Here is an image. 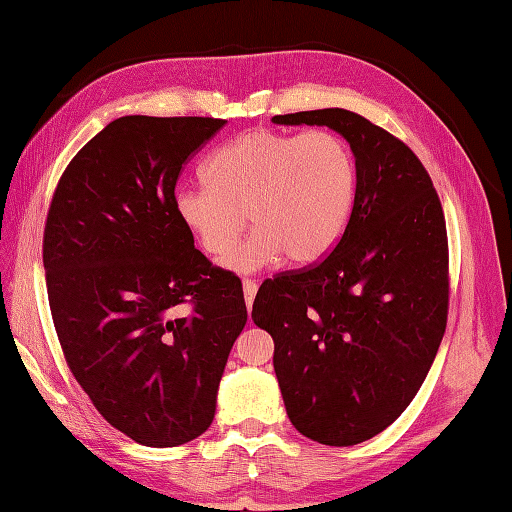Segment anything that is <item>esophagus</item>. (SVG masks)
<instances>
[{"instance_id":"34e87169","label":"esophagus","mask_w":512,"mask_h":512,"mask_svg":"<svg viewBox=\"0 0 512 512\" xmlns=\"http://www.w3.org/2000/svg\"><path fill=\"white\" fill-rule=\"evenodd\" d=\"M242 288H244V301H246V307L251 310L253 307V301H255V294H257V283L251 281V279H244L242 281Z\"/></svg>"}]
</instances>
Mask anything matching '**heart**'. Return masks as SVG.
I'll return each mask as SVG.
<instances>
[{
	"label": "heart",
	"instance_id": "1",
	"mask_svg": "<svg viewBox=\"0 0 512 512\" xmlns=\"http://www.w3.org/2000/svg\"><path fill=\"white\" fill-rule=\"evenodd\" d=\"M205 176L209 185L176 187L174 216L202 251L220 257L248 215L254 233L224 259L235 272H255L283 255L296 266L325 257L347 229L358 189L349 144L323 128L251 130L213 152Z\"/></svg>",
	"mask_w": 512,
	"mask_h": 512
}]
</instances>
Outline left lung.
Wrapping results in <instances>:
<instances>
[{"label":"left lung","mask_w":512,"mask_h":512,"mask_svg":"<svg viewBox=\"0 0 512 512\" xmlns=\"http://www.w3.org/2000/svg\"><path fill=\"white\" fill-rule=\"evenodd\" d=\"M349 141L355 205L320 264L266 279L253 320L275 340L292 425L331 447L384 432L410 406L447 325V231L430 174L403 141L344 109L275 115Z\"/></svg>","instance_id":"8db88e82"}]
</instances>
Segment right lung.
<instances>
[{
    "mask_svg": "<svg viewBox=\"0 0 512 512\" xmlns=\"http://www.w3.org/2000/svg\"><path fill=\"white\" fill-rule=\"evenodd\" d=\"M224 124L120 117L71 159L47 213V299L65 360L102 417L146 447L207 432L246 325L242 281L211 266L172 209L183 163Z\"/></svg>",
    "mask_w": 512,
    "mask_h": 512,
    "instance_id": "right-lung-1",
    "label": "right lung"
}]
</instances>
